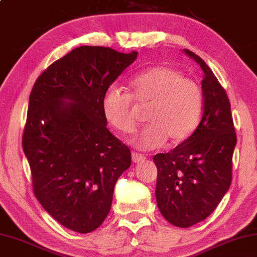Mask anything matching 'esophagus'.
Wrapping results in <instances>:
<instances>
[{
    "mask_svg": "<svg viewBox=\"0 0 257 257\" xmlns=\"http://www.w3.org/2000/svg\"><path fill=\"white\" fill-rule=\"evenodd\" d=\"M132 160L134 163H142L145 160H146V157H145L143 154H138V153H133L132 154Z\"/></svg>",
    "mask_w": 257,
    "mask_h": 257,
    "instance_id": "34e87169",
    "label": "esophagus"
}]
</instances>
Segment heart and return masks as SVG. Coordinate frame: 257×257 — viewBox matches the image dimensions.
I'll return each instance as SVG.
<instances>
[{
  "label": "heart",
  "mask_w": 257,
  "mask_h": 257,
  "mask_svg": "<svg viewBox=\"0 0 257 257\" xmlns=\"http://www.w3.org/2000/svg\"><path fill=\"white\" fill-rule=\"evenodd\" d=\"M130 94L111 86L102 97V113L105 120L123 134L136 129L133 100L149 105L147 125L134 137L135 146L152 151L171 143L188 139L197 129L203 112V92L199 84L166 65H158L137 74L129 81Z\"/></svg>",
  "instance_id": "heart-1"
}]
</instances>
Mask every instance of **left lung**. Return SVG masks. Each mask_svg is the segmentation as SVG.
Returning <instances> with one entry per match:
<instances>
[{
  "instance_id": "8db88e82",
  "label": "left lung",
  "mask_w": 257,
  "mask_h": 257,
  "mask_svg": "<svg viewBox=\"0 0 257 257\" xmlns=\"http://www.w3.org/2000/svg\"><path fill=\"white\" fill-rule=\"evenodd\" d=\"M183 51L203 71L202 118L188 139L153 161L158 209L172 225L188 228L211 214L229 189L237 137L226 91L203 59Z\"/></svg>"
}]
</instances>
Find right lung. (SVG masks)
<instances>
[{
  "instance_id": "right-lung-1",
  "label": "right lung",
  "mask_w": 257,
  "mask_h": 257,
  "mask_svg": "<svg viewBox=\"0 0 257 257\" xmlns=\"http://www.w3.org/2000/svg\"><path fill=\"white\" fill-rule=\"evenodd\" d=\"M137 55L81 46L51 64L31 90L22 147L34 193L73 231L102 225L115 182L132 165L128 146L106 128L102 97Z\"/></svg>"
}]
</instances>
